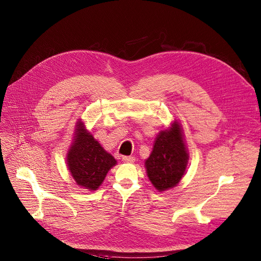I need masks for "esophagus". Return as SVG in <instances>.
I'll return each instance as SVG.
<instances>
[{
  "instance_id": "obj_1",
  "label": "esophagus",
  "mask_w": 261,
  "mask_h": 261,
  "mask_svg": "<svg viewBox=\"0 0 261 261\" xmlns=\"http://www.w3.org/2000/svg\"><path fill=\"white\" fill-rule=\"evenodd\" d=\"M121 160L123 163H134L135 162L134 156H122Z\"/></svg>"
}]
</instances>
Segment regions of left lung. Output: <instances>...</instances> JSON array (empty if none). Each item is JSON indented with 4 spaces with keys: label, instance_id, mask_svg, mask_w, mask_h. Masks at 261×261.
<instances>
[{
    "label": "left lung",
    "instance_id": "obj_1",
    "mask_svg": "<svg viewBox=\"0 0 261 261\" xmlns=\"http://www.w3.org/2000/svg\"><path fill=\"white\" fill-rule=\"evenodd\" d=\"M188 160L182 126L174 119L156 135L152 151L145 161L149 181L161 193L175 187L186 172Z\"/></svg>",
    "mask_w": 261,
    "mask_h": 261
}]
</instances>
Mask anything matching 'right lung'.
Returning a JSON list of instances; mask_svg holds the SVG:
<instances>
[{"label":"right lung","mask_w":261,"mask_h":261,"mask_svg":"<svg viewBox=\"0 0 261 261\" xmlns=\"http://www.w3.org/2000/svg\"><path fill=\"white\" fill-rule=\"evenodd\" d=\"M116 164L114 156L86 128L84 120L78 119L66 153V165L76 184L90 191L98 189L108 171Z\"/></svg>","instance_id":"1"}]
</instances>
